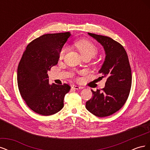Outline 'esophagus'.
<instances>
[{"instance_id":"1","label":"esophagus","mask_w":150,"mask_h":150,"mask_svg":"<svg viewBox=\"0 0 150 150\" xmlns=\"http://www.w3.org/2000/svg\"><path fill=\"white\" fill-rule=\"evenodd\" d=\"M72 88L74 89H81V88H83L82 87H80V86H79L73 85V86H72Z\"/></svg>"}]
</instances>
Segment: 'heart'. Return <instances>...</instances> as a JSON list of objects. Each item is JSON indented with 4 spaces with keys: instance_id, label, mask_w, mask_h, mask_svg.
Returning <instances> with one entry per match:
<instances>
[{
    "instance_id": "heart-1",
    "label": "heart",
    "mask_w": 150,
    "mask_h": 150,
    "mask_svg": "<svg viewBox=\"0 0 150 150\" xmlns=\"http://www.w3.org/2000/svg\"><path fill=\"white\" fill-rule=\"evenodd\" d=\"M74 46L78 49L82 56L84 58L86 57H93L98 53V47L95 44L88 40L81 39L74 42ZM67 52V47L63 46L59 52V58L63 59Z\"/></svg>"
}]
</instances>
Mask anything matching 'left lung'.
<instances>
[{"label": "left lung", "mask_w": 150, "mask_h": 150, "mask_svg": "<svg viewBox=\"0 0 150 150\" xmlns=\"http://www.w3.org/2000/svg\"><path fill=\"white\" fill-rule=\"evenodd\" d=\"M88 34L100 43L105 51V61L99 73L102 75L101 78H106V81L101 91L91 90L93 96L86 102V108L95 116L106 117L119 111L129 96L132 82L131 67L121 44L107 36Z\"/></svg>", "instance_id": "obj_1"}]
</instances>
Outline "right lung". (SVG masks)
I'll use <instances>...</instances> for the list:
<instances>
[{"label":"right lung","instance_id":"obj_1","mask_svg":"<svg viewBox=\"0 0 150 150\" xmlns=\"http://www.w3.org/2000/svg\"><path fill=\"white\" fill-rule=\"evenodd\" d=\"M69 32L44 34L27 46L17 68V84L27 105L43 116L55 114L64 107L69 91L67 84H49L47 71L59 61V52L69 38Z\"/></svg>","mask_w":150,"mask_h":150}]
</instances>
